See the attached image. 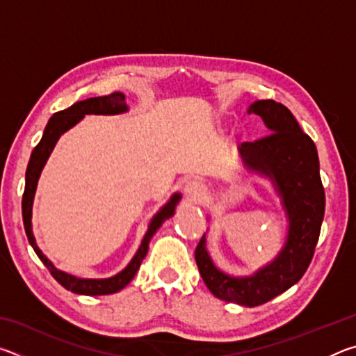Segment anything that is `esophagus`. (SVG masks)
I'll return each mask as SVG.
<instances>
[{"mask_svg":"<svg viewBox=\"0 0 356 356\" xmlns=\"http://www.w3.org/2000/svg\"><path fill=\"white\" fill-rule=\"evenodd\" d=\"M184 193L191 202H200L206 195V186L200 180H188L184 186Z\"/></svg>","mask_w":356,"mask_h":356,"instance_id":"obj_1","label":"esophagus"}]
</instances>
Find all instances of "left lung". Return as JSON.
Wrapping results in <instances>:
<instances>
[{
    "instance_id": "1",
    "label": "left lung",
    "mask_w": 356,
    "mask_h": 356,
    "mask_svg": "<svg viewBox=\"0 0 356 356\" xmlns=\"http://www.w3.org/2000/svg\"><path fill=\"white\" fill-rule=\"evenodd\" d=\"M246 113L257 114L270 135L238 146V159L246 172L268 179L280 196L287 220L284 245L272 262L246 276L229 275L216 267L206 234L195 257L215 297L254 308L297 284L308 270L323 221L325 191L316 144L303 134L293 114L275 100H256Z\"/></svg>"
}]
</instances>
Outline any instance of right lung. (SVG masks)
Returning a JSON list of instances; mask_svg holds the SVG:
<instances>
[{
  "instance_id": "obj_1",
  "label": "right lung",
  "mask_w": 356,
  "mask_h": 356,
  "mask_svg": "<svg viewBox=\"0 0 356 356\" xmlns=\"http://www.w3.org/2000/svg\"><path fill=\"white\" fill-rule=\"evenodd\" d=\"M127 111H129V105L125 104V95L122 92H113L110 95H104V97H91L86 100H80L72 106H69L67 110L55 113L50 118V120H48L47 127L44 130V135H42V140L39 141L38 146L34 147L31 159H29V163L26 168L25 193H23V200H22V213H23V225H25L28 240L29 243H31L33 250L35 251V254L39 256V259L44 262L45 267L50 270L53 278H55L63 287H65L67 291L74 293L110 295V293H116L119 291H122V289L135 278L143 259L147 254L150 238L154 237V234L159 231L160 226L163 225L168 218H171L174 212H176L177 204L180 202V200H182V195H180V193H174V195L170 197V201H168L163 207H160L159 212H156L152 216V220H150L147 231L141 240L140 248H138V251L135 252V256L131 257V261L129 262L127 267L120 270L118 275L110 276V278H100V280L78 278L75 275L65 273L63 270L56 268L55 264H53L50 259L40 251L38 243H35V237L33 234V222H31L35 188H38L40 172L44 170L48 156H50L53 149H55L59 138H61V135L65 134L67 130H70L72 127H75V125L80 122L86 114L114 116V114H122Z\"/></svg>"
}]
</instances>
